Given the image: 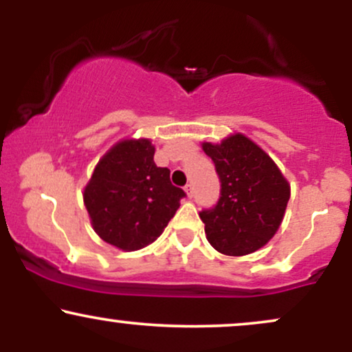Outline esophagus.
Segmentation results:
<instances>
[{
	"label": "esophagus",
	"instance_id": "34e87169",
	"mask_svg": "<svg viewBox=\"0 0 352 352\" xmlns=\"http://www.w3.org/2000/svg\"><path fill=\"white\" fill-rule=\"evenodd\" d=\"M184 190H185V193H187L188 199H192V185L187 184V185H185V187H184Z\"/></svg>",
	"mask_w": 352,
	"mask_h": 352
}]
</instances>
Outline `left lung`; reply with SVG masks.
<instances>
[{
	"instance_id": "left-lung-1",
	"label": "left lung",
	"mask_w": 352,
	"mask_h": 352,
	"mask_svg": "<svg viewBox=\"0 0 352 352\" xmlns=\"http://www.w3.org/2000/svg\"><path fill=\"white\" fill-rule=\"evenodd\" d=\"M201 148L221 182L217 207L200 213L208 243L228 256L263 248L285 218L289 182L272 157L241 132L218 144L201 142Z\"/></svg>"
}]
</instances>
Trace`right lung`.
I'll use <instances>...</instances> for the list:
<instances>
[{"label": "right lung", "mask_w": 352, "mask_h": 352, "mask_svg": "<svg viewBox=\"0 0 352 352\" xmlns=\"http://www.w3.org/2000/svg\"><path fill=\"white\" fill-rule=\"evenodd\" d=\"M151 139L125 137L99 159L82 192L92 228L122 252H137L164 233L185 192L153 162Z\"/></svg>", "instance_id": "1"}]
</instances>
